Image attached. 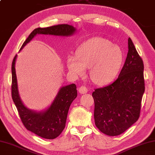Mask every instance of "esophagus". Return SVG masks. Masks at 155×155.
I'll return each mask as SVG.
<instances>
[{
	"label": "esophagus",
	"instance_id": "34e87169",
	"mask_svg": "<svg viewBox=\"0 0 155 155\" xmlns=\"http://www.w3.org/2000/svg\"><path fill=\"white\" fill-rule=\"evenodd\" d=\"M87 91H88V89L84 86H81V87H79V89H78V92H79L81 94H87Z\"/></svg>",
	"mask_w": 155,
	"mask_h": 155
}]
</instances>
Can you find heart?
<instances>
[{"label":"heart","mask_w":155,"mask_h":155,"mask_svg":"<svg viewBox=\"0 0 155 155\" xmlns=\"http://www.w3.org/2000/svg\"><path fill=\"white\" fill-rule=\"evenodd\" d=\"M76 55H69L66 66L76 77L85 75L90 68V77L94 83L106 85L119 74L123 62V52L110 41L101 37L92 38L81 44Z\"/></svg>","instance_id":"b5f03b06"}]
</instances>
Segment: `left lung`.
Here are the masks:
<instances>
[{
    "instance_id": "8db88e82",
    "label": "left lung",
    "mask_w": 155,
    "mask_h": 155,
    "mask_svg": "<svg viewBox=\"0 0 155 155\" xmlns=\"http://www.w3.org/2000/svg\"><path fill=\"white\" fill-rule=\"evenodd\" d=\"M144 90V64L129 38L127 55L117 79L92 94L95 124L100 131L119 136L136 123Z\"/></svg>"
}]
</instances>
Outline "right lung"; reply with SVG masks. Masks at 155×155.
I'll use <instances>...</instances> for the list:
<instances>
[{
    "label": "right lung",
    "instance_id": "add662e5",
    "mask_svg": "<svg viewBox=\"0 0 155 155\" xmlns=\"http://www.w3.org/2000/svg\"><path fill=\"white\" fill-rule=\"evenodd\" d=\"M76 31V28L68 24L56 25L43 28H38L30 33L22 45L19 51L32 41L36 35L68 37L74 35ZM16 59L17 55L14 58L11 66V95L22 123L28 130L43 138L49 140L56 138L61 134L66 126L67 115L70 104L77 96V86L73 83L61 87L52 103L47 108L41 111L31 110L24 104L19 94L15 72Z\"/></svg>",
    "mask_w": 155,
    "mask_h": 155
}]
</instances>
